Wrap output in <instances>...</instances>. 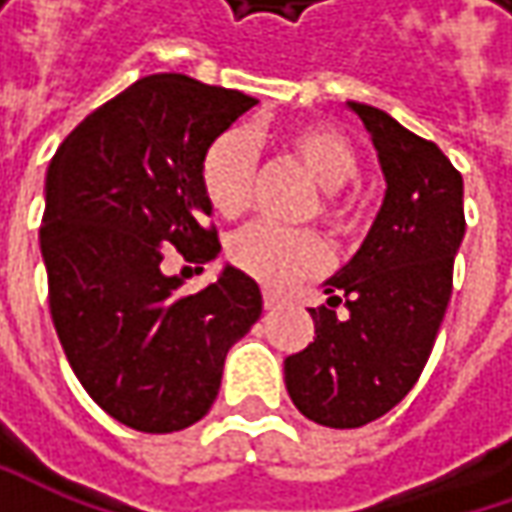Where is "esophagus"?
<instances>
[{
  "label": "esophagus",
  "mask_w": 512,
  "mask_h": 512,
  "mask_svg": "<svg viewBox=\"0 0 512 512\" xmlns=\"http://www.w3.org/2000/svg\"><path fill=\"white\" fill-rule=\"evenodd\" d=\"M262 299H265V307H267V310H273V307L282 305V299H279V293H273V290H265V293H262Z\"/></svg>",
  "instance_id": "esophagus-1"
}]
</instances>
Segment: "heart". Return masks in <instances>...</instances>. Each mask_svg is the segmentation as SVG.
Masks as SVG:
<instances>
[{"label":"heart","mask_w":512,"mask_h":512,"mask_svg":"<svg viewBox=\"0 0 512 512\" xmlns=\"http://www.w3.org/2000/svg\"><path fill=\"white\" fill-rule=\"evenodd\" d=\"M273 142L287 150L307 176L322 187L316 205L307 216L322 219L333 233L350 236L362 227L364 210L356 193L342 190L350 185L359 168V150L342 130L325 122H299L273 133ZM253 148L245 133H222L202 156L199 182L207 205L222 219H242L253 199ZM227 259L236 270L270 287H287L313 276L327 265L325 242L313 230H287L273 225H250L236 233L227 245Z\"/></svg>","instance_id":"1"}]
</instances>
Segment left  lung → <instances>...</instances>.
<instances>
[{
  "label": "left lung",
  "mask_w": 512,
  "mask_h": 512,
  "mask_svg": "<svg viewBox=\"0 0 512 512\" xmlns=\"http://www.w3.org/2000/svg\"><path fill=\"white\" fill-rule=\"evenodd\" d=\"M379 150L387 193L362 250L310 307L316 336L285 359L293 404L325 427H362L419 382L453 290L464 236L462 173L384 110L350 102ZM348 307L336 317L335 307Z\"/></svg>",
  "instance_id": "left-lung-1"
}]
</instances>
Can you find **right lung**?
I'll use <instances>...</instances> for the list:
<instances>
[{"label":"right lung","instance_id":"obj_1","mask_svg":"<svg viewBox=\"0 0 512 512\" xmlns=\"http://www.w3.org/2000/svg\"><path fill=\"white\" fill-rule=\"evenodd\" d=\"M253 105L156 73L93 110L50 159L39 227L50 319L90 399L133 430L199 422L227 350L262 316L259 285L236 267L193 296L162 270L170 247L196 270L216 259L199 165Z\"/></svg>","mask_w":512,"mask_h":512}]
</instances>
